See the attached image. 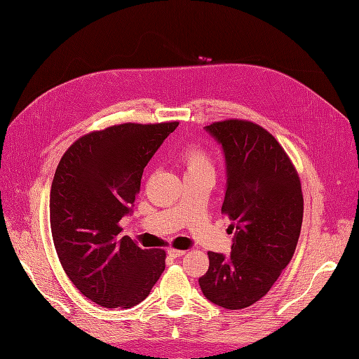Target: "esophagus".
<instances>
[{
    "label": "esophagus",
    "instance_id": "1",
    "mask_svg": "<svg viewBox=\"0 0 359 359\" xmlns=\"http://www.w3.org/2000/svg\"><path fill=\"white\" fill-rule=\"evenodd\" d=\"M168 255H169V256H172V257H181V256H184V255H186V252H184V250H177V248H169V250H168Z\"/></svg>",
    "mask_w": 359,
    "mask_h": 359
}]
</instances>
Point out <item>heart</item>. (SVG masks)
Wrapping results in <instances>:
<instances>
[{"label": "heart", "mask_w": 359, "mask_h": 359, "mask_svg": "<svg viewBox=\"0 0 359 359\" xmlns=\"http://www.w3.org/2000/svg\"><path fill=\"white\" fill-rule=\"evenodd\" d=\"M182 165L186 168V173L212 172L211 157L198 147H191L182 154Z\"/></svg>", "instance_id": "heart-1"}]
</instances>
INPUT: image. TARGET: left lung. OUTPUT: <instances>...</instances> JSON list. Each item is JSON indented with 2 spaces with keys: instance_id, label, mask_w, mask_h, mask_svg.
I'll return each instance as SVG.
<instances>
[{
  "instance_id": "8db88e82",
  "label": "left lung",
  "mask_w": 359,
  "mask_h": 359,
  "mask_svg": "<svg viewBox=\"0 0 359 359\" xmlns=\"http://www.w3.org/2000/svg\"><path fill=\"white\" fill-rule=\"evenodd\" d=\"M223 148L226 194L222 212L235 231L229 256L210 252L199 278L206 299L241 310L265 297L295 253L304 199L295 166L276 137L245 119L206 126Z\"/></svg>"
}]
</instances>
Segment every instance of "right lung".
<instances>
[{
  "instance_id": "right-lung-1",
  "label": "right lung",
  "mask_w": 359,
  "mask_h": 359,
  "mask_svg": "<svg viewBox=\"0 0 359 359\" xmlns=\"http://www.w3.org/2000/svg\"><path fill=\"white\" fill-rule=\"evenodd\" d=\"M178 121L126 123L79 137L64 153L50 187V231L72 283L106 309L142 302L165 271L166 252L119 236L144 168Z\"/></svg>"
}]
</instances>
